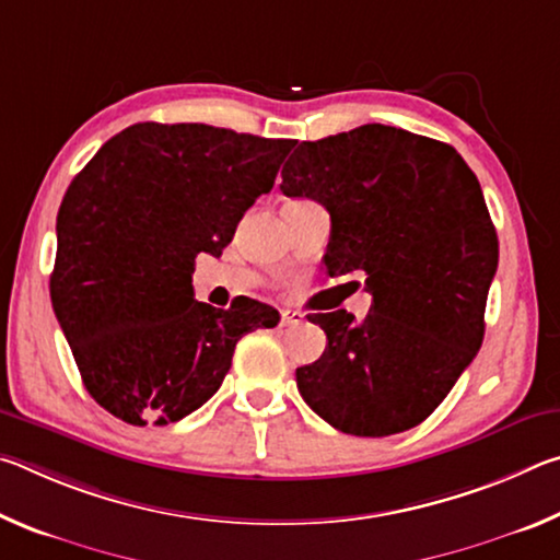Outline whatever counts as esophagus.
<instances>
[{"instance_id":"obj_1","label":"esophagus","mask_w":560,"mask_h":560,"mask_svg":"<svg viewBox=\"0 0 560 560\" xmlns=\"http://www.w3.org/2000/svg\"><path fill=\"white\" fill-rule=\"evenodd\" d=\"M303 316L299 311H281V326H299Z\"/></svg>"}]
</instances>
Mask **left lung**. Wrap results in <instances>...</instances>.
Wrapping results in <instances>:
<instances>
[{"instance_id":"obj_1","label":"left lung","mask_w":560,"mask_h":560,"mask_svg":"<svg viewBox=\"0 0 560 560\" xmlns=\"http://www.w3.org/2000/svg\"><path fill=\"white\" fill-rule=\"evenodd\" d=\"M281 192L330 214V277L365 271L371 314L311 316L328 346L296 368L306 405L355 438L415 428L467 371L485 340L499 240L479 179L440 140L368 122L301 143Z\"/></svg>"}]
</instances>
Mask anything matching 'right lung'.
<instances>
[{
	"mask_svg": "<svg viewBox=\"0 0 560 560\" xmlns=\"http://www.w3.org/2000/svg\"><path fill=\"white\" fill-rule=\"evenodd\" d=\"M296 140L205 122H136L73 177L56 217L51 303L81 381L128 424H170L220 390L267 303L195 301L197 254L220 257Z\"/></svg>",
	"mask_w": 560,
	"mask_h": 560,
	"instance_id": "right-lung-1",
	"label": "right lung"
}]
</instances>
